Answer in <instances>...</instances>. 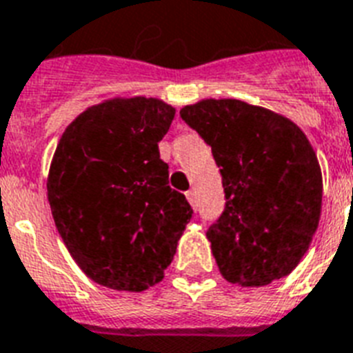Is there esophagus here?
Wrapping results in <instances>:
<instances>
[{
    "instance_id": "obj_1",
    "label": "esophagus",
    "mask_w": 353,
    "mask_h": 353,
    "mask_svg": "<svg viewBox=\"0 0 353 353\" xmlns=\"http://www.w3.org/2000/svg\"><path fill=\"white\" fill-rule=\"evenodd\" d=\"M187 200L190 205H196V194H194V190H188L187 192Z\"/></svg>"
}]
</instances>
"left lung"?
Segmentation results:
<instances>
[{
  "label": "left lung",
  "instance_id": "obj_1",
  "mask_svg": "<svg viewBox=\"0 0 353 353\" xmlns=\"http://www.w3.org/2000/svg\"><path fill=\"white\" fill-rule=\"evenodd\" d=\"M211 146L225 207L207 230L220 274L263 287L289 276L319 228L322 174L289 118L241 99H203L179 111Z\"/></svg>",
  "mask_w": 353,
  "mask_h": 353
}]
</instances>
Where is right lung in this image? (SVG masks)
Segmentation results:
<instances>
[{
	"mask_svg": "<svg viewBox=\"0 0 353 353\" xmlns=\"http://www.w3.org/2000/svg\"><path fill=\"white\" fill-rule=\"evenodd\" d=\"M174 114L155 98L109 99L81 112L59 141L51 214L70 255L103 287L141 292L159 283L192 219L159 155Z\"/></svg>",
	"mask_w": 353,
	"mask_h": 353,
	"instance_id": "obj_1",
	"label": "right lung"
}]
</instances>
